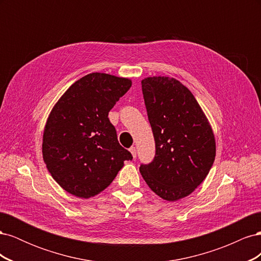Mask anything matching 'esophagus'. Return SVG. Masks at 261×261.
<instances>
[{"label": "esophagus", "mask_w": 261, "mask_h": 261, "mask_svg": "<svg viewBox=\"0 0 261 261\" xmlns=\"http://www.w3.org/2000/svg\"><path fill=\"white\" fill-rule=\"evenodd\" d=\"M129 151L132 152V154H133V156L134 158H136V147H134V146H132L130 148H129Z\"/></svg>", "instance_id": "esophagus-1"}]
</instances>
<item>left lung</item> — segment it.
I'll return each mask as SVG.
<instances>
[{
    "label": "left lung",
    "instance_id": "8db88e82",
    "mask_svg": "<svg viewBox=\"0 0 261 261\" xmlns=\"http://www.w3.org/2000/svg\"><path fill=\"white\" fill-rule=\"evenodd\" d=\"M141 88L155 155L139 171L151 191L175 201L193 193L208 175L216 156L215 136L193 93L178 81L148 77Z\"/></svg>",
    "mask_w": 261,
    "mask_h": 261
}]
</instances>
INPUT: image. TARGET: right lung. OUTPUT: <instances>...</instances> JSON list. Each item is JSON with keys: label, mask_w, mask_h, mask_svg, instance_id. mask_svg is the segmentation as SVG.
Listing matches in <instances>:
<instances>
[{"label": "right lung", "mask_w": 261, "mask_h": 261, "mask_svg": "<svg viewBox=\"0 0 261 261\" xmlns=\"http://www.w3.org/2000/svg\"><path fill=\"white\" fill-rule=\"evenodd\" d=\"M127 78L92 73L74 83L54 106L43 133L42 154L55 181L90 198L106 189L132 153L118 144L109 112L128 91Z\"/></svg>", "instance_id": "1"}]
</instances>
